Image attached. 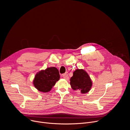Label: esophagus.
<instances>
[{
    "label": "esophagus",
    "instance_id": "34e87169",
    "mask_svg": "<svg viewBox=\"0 0 130 130\" xmlns=\"http://www.w3.org/2000/svg\"><path fill=\"white\" fill-rule=\"evenodd\" d=\"M62 77L63 78H64L66 80H68V73L66 72L64 74H62Z\"/></svg>",
    "mask_w": 130,
    "mask_h": 130
}]
</instances>
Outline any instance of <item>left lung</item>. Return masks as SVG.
Instances as JSON below:
<instances>
[{"instance_id":"left-lung-1","label":"left lung","mask_w":130,"mask_h":130,"mask_svg":"<svg viewBox=\"0 0 130 130\" xmlns=\"http://www.w3.org/2000/svg\"><path fill=\"white\" fill-rule=\"evenodd\" d=\"M70 81L72 89L80 90L82 94L87 93L91 89L92 84L88 74L83 69H77L74 71Z\"/></svg>"}]
</instances>
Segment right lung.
Wrapping results in <instances>:
<instances>
[{
  "mask_svg": "<svg viewBox=\"0 0 130 130\" xmlns=\"http://www.w3.org/2000/svg\"><path fill=\"white\" fill-rule=\"evenodd\" d=\"M60 78L58 69L54 67H48L37 73L33 79V84L39 91L47 92Z\"/></svg>",
  "mask_w": 130,
  "mask_h": 130,
  "instance_id": "1",
  "label": "right lung"
}]
</instances>
